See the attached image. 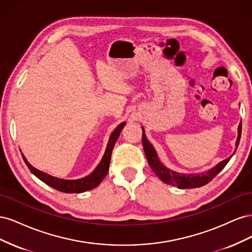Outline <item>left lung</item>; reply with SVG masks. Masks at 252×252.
Listing matches in <instances>:
<instances>
[{
  "label": "left lung",
  "mask_w": 252,
  "mask_h": 252,
  "mask_svg": "<svg viewBox=\"0 0 252 252\" xmlns=\"http://www.w3.org/2000/svg\"><path fill=\"white\" fill-rule=\"evenodd\" d=\"M142 130H143V135H142L143 147H144L145 155H146L147 161L151 167V169L154 170V172L157 174V177L162 182L166 183V184H168V185L177 186L180 189L196 188V187H202V186L206 185L207 183L212 181L213 178H216V175H218V173L220 172V170L224 168L232 157L231 156L230 158L224 159V161L218 164L215 168L210 169L206 173H203V174H180L178 172H174L172 170H169L168 168H166V167L164 165H162V163L158 161L155 148L152 147V145L146 139V135H145L143 128H142ZM241 132H242V124L239 125V135H238V140H236V148H238L239 143H240Z\"/></svg>",
  "instance_id": "obj_1"
}]
</instances>
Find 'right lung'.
Returning <instances> with one entry per match:
<instances>
[{"mask_svg": "<svg viewBox=\"0 0 252 252\" xmlns=\"http://www.w3.org/2000/svg\"><path fill=\"white\" fill-rule=\"evenodd\" d=\"M124 126H125V123H122L116 129H114V131L111 133L110 138H109L107 148H106L105 155L102 158L101 163L98 164V166L96 167L93 173L87 175V177L83 178V179L63 180V179L55 178L50 174H47V173H45L43 171H40L36 168H34V167H32L27 162L25 157L23 155L22 156H23V158H24L26 165L28 166L29 170L32 171L36 178H39L41 181H43L45 184H47L50 187L59 190V191H62L65 193H81L84 191H87V190L95 188L102 182V180L105 178V175L107 174V172L109 170V164H110L113 146H114V144H116L119 135L122 131V129L124 128Z\"/></svg>", "mask_w": 252, "mask_h": 252, "instance_id": "1", "label": "right lung"}]
</instances>
